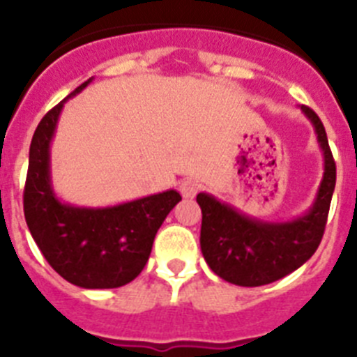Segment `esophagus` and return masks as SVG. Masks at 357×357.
Returning a JSON list of instances; mask_svg holds the SVG:
<instances>
[{"mask_svg":"<svg viewBox=\"0 0 357 357\" xmlns=\"http://www.w3.org/2000/svg\"><path fill=\"white\" fill-rule=\"evenodd\" d=\"M198 189H200V184H198L197 181H184L181 182V185H178V191H181V195L184 198L197 197Z\"/></svg>","mask_w":357,"mask_h":357,"instance_id":"esophagus-1","label":"esophagus"}]
</instances>
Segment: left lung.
Segmentation results:
<instances>
[{"instance_id":"left-lung-1","label":"left lung","mask_w":357,"mask_h":357,"mask_svg":"<svg viewBox=\"0 0 357 357\" xmlns=\"http://www.w3.org/2000/svg\"><path fill=\"white\" fill-rule=\"evenodd\" d=\"M313 123L324 153V176L313 206L288 222H261L209 193H198L202 209L200 248L209 268L230 284L264 286L301 268L317 252L326 230L336 185V164L326 128L309 107H301Z\"/></svg>"}]
</instances>
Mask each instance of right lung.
I'll return each mask as SVG.
<instances>
[{
	"mask_svg": "<svg viewBox=\"0 0 357 357\" xmlns=\"http://www.w3.org/2000/svg\"><path fill=\"white\" fill-rule=\"evenodd\" d=\"M77 87L40 119L31 137L23 206L31 238L50 266L68 282L85 289L128 284L150 257L157 230L182 200L175 189L110 207H78L56 198L50 172V144L56 121Z\"/></svg>",
	"mask_w": 357,
	"mask_h": 357,
	"instance_id": "1",
	"label": "right lung"
}]
</instances>
